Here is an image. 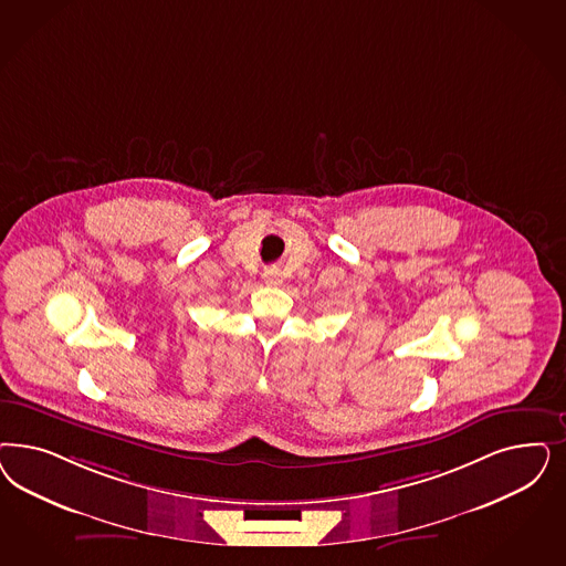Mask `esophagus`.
Masks as SVG:
<instances>
[{"instance_id": "34e87169", "label": "esophagus", "mask_w": 566, "mask_h": 566, "mask_svg": "<svg viewBox=\"0 0 566 566\" xmlns=\"http://www.w3.org/2000/svg\"><path fill=\"white\" fill-rule=\"evenodd\" d=\"M262 276H264V281H266L269 285H279V283L283 281V276H281V271H279L276 266H271V269H266Z\"/></svg>"}]
</instances>
